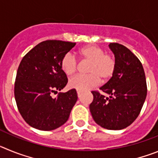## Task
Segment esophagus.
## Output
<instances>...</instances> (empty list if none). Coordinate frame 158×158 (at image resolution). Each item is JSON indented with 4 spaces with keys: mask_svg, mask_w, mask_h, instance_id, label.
Masks as SVG:
<instances>
[{
    "mask_svg": "<svg viewBox=\"0 0 158 158\" xmlns=\"http://www.w3.org/2000/svg\"><path fill=\"white\" fill-rule=\"evenodd\" d=\"M77 93L78 97H80V96H81V92L79 91V90H77Z\"/></svg>",
    "mask_w": 158,
    "mask_h": 158,
    "instance_id": "obj_1",
    "label": "esophagus"
}]
</instances>
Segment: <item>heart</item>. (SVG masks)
<instances>
[{
    "instance_id": "obj_1",
    "label": "heart",
    "mask_w": 158,
    "mask_h": 158,
    "mask_svg": "<svg viewBox=\"0 0 158 158\" xmlns=\"http://www.w3.org/2000/svg\"><path fill=\"white\" fill-rule=\"evenodd\" d=\"M78 56L85 62H90L87 76H77L70 79L69 87L79 91H87L99 85L100 81L106 82L115 73L116 62L111 55L104 53L101 47L88 45L77 51ZM61 68L67 76L76 73L77 64L76 60L69 54H65L61 60Z\"/></svg>"
}]
</instances>
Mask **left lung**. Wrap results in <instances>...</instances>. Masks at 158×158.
Segmentation results:
<instances>
[{
	"label": "left lung",
	"instance_id": "left-lung-1",
	"mask_svg": "<svg viewBox=\"0 0 158 158\" xmlns=\"http://www.w3.org/2000/svg\"><path fill=\"white\" fill-rule=\"evenodd\" d=\"M116 69L112 77L100 88L108 95L92 92L89 109L95 122L107 130H122L139 116L147 94L145 72L139 59L126 47L111 43Z\"/></svg>",
	"mask_w": 158,
	"mask_h": 158
}]
</instances>
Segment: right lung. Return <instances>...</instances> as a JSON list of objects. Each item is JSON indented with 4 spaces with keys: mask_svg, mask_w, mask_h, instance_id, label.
<instances>
[{
    "mask_svg": "<svg viewBox=\"0 0 158 158\" xmlns=\"http://www.w3.org/2000/svg\"><path fill=\"white\" fill-rule=\"evenodd\" d=\"M75 43L47 40L39 43L23 58L18 67L14 93L20 115L31 127L52 131L69 118L77 100L76 89L58 93L68 79L61 68V60Z\"/></svg>",
    "mask_w": 158,
    "mask_h": 158,
    "instance_id": "obj_1",
    "label": "right lung"
}]
</instances>
